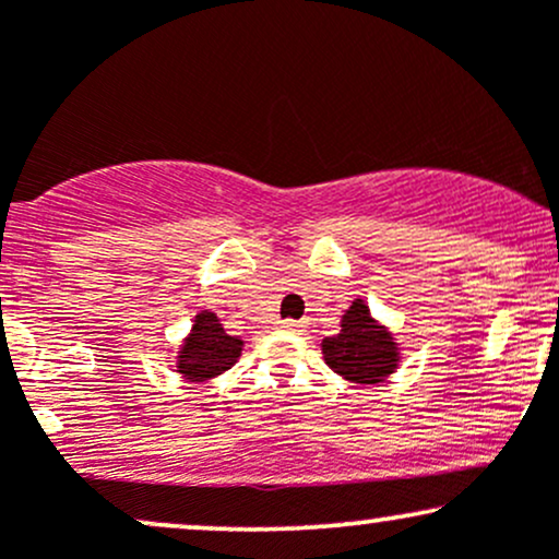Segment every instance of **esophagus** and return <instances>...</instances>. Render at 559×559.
<instances>
[{
  "label": "esophagus",
  "mask_w": 559,
  "mask_h": 559,
  "mask_svg": "<svg viewBox=\"0 0 559 559\" xmlns=\"http://www.w3.org/2000/svg\"><path fill=\"white\" fill-rule=\"evenodd\" d=\"M281 329L301 331V329H305V323H299V320H281Z\"/></svg>",
  "instance_id": "esophagus-1"
}]
</instances>
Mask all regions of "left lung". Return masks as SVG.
<instances>
[{
	"instance_id": "1",
	"label": "left lung",
	"mask_w": 559,
	"mask_h": 559,
	"mask_svg": "<svg viewBox=\"0 0 559 559\" xmlns=\"http://www.w3.org/2000/svg\"><path fill=\"white\" fill-rule=\"evenodd\" d=\"M323 360L344 381L373 386L396 373L402 362V346L386 323L370 312L368 301L357 297L344 310L336 336L320 342Z\"/></svg>"
}]
</instances>
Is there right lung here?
Segmentation results:
<instances>
[{
  "label": "right lung",
  "mask_w": 559,
  "mask_h": 559,
  "mask_svg": "<svg viewBox=\"0 0 559 559\" xmlns=\"http://www.w3.org/2000/svg\"><path fill=\"white\" fill-rule=\"evenodd\" d=\"M243 338L228 336L221 318L213 310H199L191 323V331L178 346L173 368L191 383L213 381L239 362Z\"/></svg>",
  "instance_id": "1"
}]
</instances>
